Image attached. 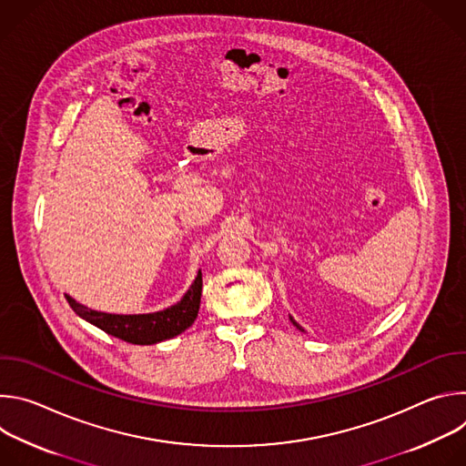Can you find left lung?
<instances>
[{"label": "left lung", "instance_id": "obj_1", "mask_svg": "<svg viewBox=\"0 0 466 466\" xmlns=\"http://www.w3.org/2000/svg\"><path fill=\"white\" fill-rule=\"evenodd\" d=\"M289 320H291V322H293V326H297V328H299V329H300V331H304V328H302V326H300V324H299V322H297V320H295V319H293V317H291V315H289Z\"/></svg>", "mask_w": 466, "mask_h": 466}]
</instances>
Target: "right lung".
Here are the masks:
<instances>
[{"label":"right lung","instance_id":"1","mask_svg":"<svg viewBox=\"0 0 466 466\" xmlns=\"http://www.w3.org/2000/svg\"><path fill=\"white\" fill-rule=\"evenodd\" d=\"M201 291H203V275L198 271L193 284L177 304L155 313H138V315L103 313L79 304L72 297H66V300H68V304L74 308V311L81 319L106 331L108 336H114L132 345H157L160 341H166L182 334L184 329H187L193 324L198 313V306H201Z\"/></svg>","mask_w":466,"mask_h":466}]
</instances>
